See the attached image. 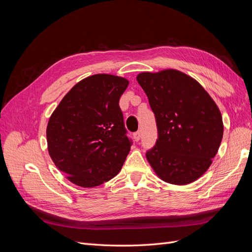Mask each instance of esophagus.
Listing matches in <instances>:
<instances>
[{
	"mask_svg": "<svg viewBox=\"0 0 252 252\" xmlns=\"http://www.w3.org/2000/svg\"><path fill=\"white\" fill-rule=\"evenodd\" d=\"M133 138L135 140V142H139L141 139V131H136L133 133Z\"/></svg>",
	"mask_w": 252,
	"mask_h": 252,
	"instance_id": "obj_1",
	"label": "esophagus"
}]
</instances>
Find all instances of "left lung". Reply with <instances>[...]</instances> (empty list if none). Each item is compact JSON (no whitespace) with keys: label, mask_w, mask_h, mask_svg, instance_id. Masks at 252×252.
<instances>
[{"label":"left lung","mask_w":252,"mask_h":252,"mask_svg":"<svg viewBox=\"0 0 252 252\" xmlns=\"http://www.w3.org/2000/svg\"><path fill=\"white\" fill-rule=\"evenodd\" d=\"M138 83L155 113L158 140L146 152L158 177L186 185L210 167L223 139L222 114L201 84L186 73L141 72Z\"/></svg>","instance_id":"left-lung-1"}]
</instances>
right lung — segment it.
<instances>
[{
	"instance_id": "1",
	"label": "right lung",
	"mask_w": 252,
	"mask_h": 252,
	"mask_svg": "<svg viewBox=\"0 0 252 252\" xmlns=\"http://www.w3.org/2000/svg\"><path fill=\"white\" fill-rule=\"evenodd\" d=\"M128 80L98 73L80 81L52 112L48 152L73 184L91 188L120 172L130 151L119 101Z\"/></svg>"
}]
</instances>
